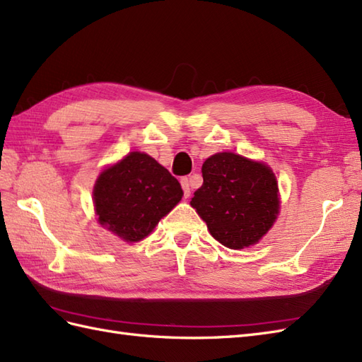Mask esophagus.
Segmentation results:
<instances>
[{
  "mask_svg": "<svg viewBox=\"0 0 362 362\" xmlns=\"http://www.w3.org/2000/svg\"><path fill=\"white\" fill-rule=\"evenodd\" d=\"M181 186H182L184 197L189 198L190 197V181H189V178H181Z\"/></svg>",
  "mask_w": 362,
  "mask_h": 362,
  "instance_id": "34e87169",
  "label": "esophagus"
}]
</instances>
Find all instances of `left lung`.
Listing matches in <instances>:
<instances>
[{
  "label": "left lung",
  "mask_w": 362,
  "mask_h": 362,
  "mask_svg": "<svg viewBox=\"0 0 362 362\" xmlns=\"http://www.w3.org/2000/svg\"><path fill=\"white\" fill-rule=\"evenodd\" d=\"M202 180L190 204L226 247L257 244L275 223L278 184L267 165L230 152L216 153L202 164Z\"/></svg>",
  "instance_id": "obj_1"
}]
</instances>
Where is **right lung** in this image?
Returning a JSON list of instances; mask_svg holds the SVG:
<instances>
[{
  "instance_id": "right-lung-1",
  "label": "right lung",
  "mask_w": 362,
  "mask_h": 362,
  "mask_svg": "<svg viewBox=\"0 0 362 362\" xmlns=\"http://www.w3.org/2000/svg\"><path fill=\"white\" fill-rule=\"evenodd\" d=\"M181 197L178 180L141 152L105 169L93 190L98 221L127 243L146 238Z\"/></svg>"
}]
</instances>
